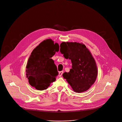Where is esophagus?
<instances>
[{"mask_svg":"<svg viewBox=\"0 0 122 122\" xmlns=\"http://www.w3.org/2000/svg\"><path fill=\"white\" fill-rule=\"evenodd\" d=\"M63 73V71H59V74H58V76L59 77H61L62 74Z\"/></svg>","mask_w":122,"mask_h":122,"instance_id":"1","label":"esophagus"}]
</instances>
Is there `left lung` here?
Segmentation results:
<instances>
[{"mask_svg":"<svg viewBox=\"0 0 122 122\" xmlns=\"http://www.w3.org/2000/svg\"><path fill=\"white\" fill-rule=\"evenodd\" d=\"M60 46L64 57L71 59L72 63V68L69 72H64L63 77L74 92L88 90L97 75V66L91 52L82 43L63 42Z\"/></svg>","mask_w":122,"mask_h":122,"instance_id":"1","label":"left lung"}]
</instances>
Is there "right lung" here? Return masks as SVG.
<instances>
[{"label": "right lung", "mask_w": 122, "mask_h": 122, "mask_svg": "<svg viewBox=\"0 0 122 122\" xmlns=\"http://www.w3.org/2000/svg\"><path fill=\"white\" fill-rule=\"evenodd\" d=\"M59 46L51 39L42 41L30 56L26 66V75L29 84L39 90L46 89L55 81L58 73L51 58L58 52Z\"/></svg>", "instance_id": "right-lung-1"}]
</instances>
